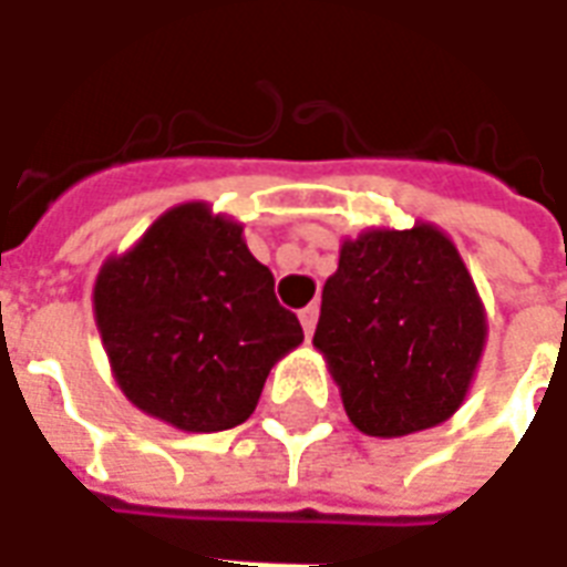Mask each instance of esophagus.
<instances>
[{"label":"esophagus","mask_w":567,"mask_h":567,"mask_svg":"<svg viewBox=\"0 0 567 567\" xmlns=\"http://www.w3.org/2000/svg\"><path fill=\"white\" fill-rule=\"evenodd\" d=\"M316 321H319V307H316V303H309L307 309H300V324H303V333H307V337H312V331H316Z\"/></svg>","instance_id":"34e87169"}]
</instances>
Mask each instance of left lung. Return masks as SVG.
Listing matches in <instances>:
<instances>
[{
    "label": "left lung",
    "mask_w": 567,
    "mask_h": 567,
    "mask_svg": "<svg viewBox=\"0 0 567 567\" xmlns=\"http://www.w3.org/2000/svg\"><path fill=\"white\" fill-rule=\"evenodd\" d=\"M486 307L440 227H370L343 239L312 346L368 437H406L464 404L486 349Z\"/></svg>",
    "instance_id": "obj_1"
}]
</instances>
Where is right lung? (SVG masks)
I'll list each match as a JSON object with an SVG mask.
<instances>
[{
  "label": "right lung",
  "instance_id": "right-lung-1",
  "mask_svg": "<svg viewBox=\"0 0 567 567\" xmlns=\"http://www.w3.org/2000/svg\"><path fill=\"white\" fill-rule=\"evenodd\" d=\"M243 224L209 203L163 212L93 285V319L117 389L187 434L243 425L272 364L303 343Z\"/></svg>",
  "mask_w": 567,
  "mask_h": 567
}]
</instances>
